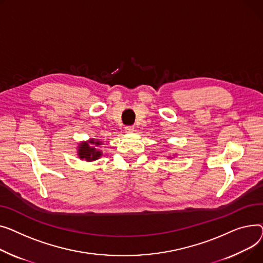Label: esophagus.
I'll return each mask as SVG.
<instances>
[{"mask_svg":"<svg viewBox=\"0 0 263 263\" xmlns=\"http://www.w3.org/2000/svg\"><path fill=\"white\" fill-rule=\"evenodd\" d=\"M125 132H126L127 134H132V133L135 132V127H134V126H126V127H125Z\"/></svg>","mask_w":263,"mask_h":263,"instance_id":"esophagus-1","label":"esophagus"}]
</instances>
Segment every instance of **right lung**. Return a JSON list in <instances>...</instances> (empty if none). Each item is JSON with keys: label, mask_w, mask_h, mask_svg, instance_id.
<instances>
[{"label": "right lung", "mask_w": 263, "mask_h": 263, "mask_svg": "<svg viewBox=\"0 0 263 263\" xmlns=\"http://www.w3.org/2000/svg\"><path fill=\"white\" fill-rule=\"evenodd\" d=\"M102 145V141L98 139H90L89 141H83L77 147V155L86 161H95L102 156V151L98 147Z\"/></svg>", "instance_id": "1"}]
</instances>
